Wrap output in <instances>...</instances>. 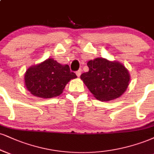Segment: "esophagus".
<instances>
[{"mask_svg": "<svg viewBox=\"0 0 154 154\" xmlns=\"http://www.w3.org/2000/svg\"><path fill=\"white\" fill-rule=\"evenodd\" d=\"M81 74H82V69H79L76 72V75H77V77H79V76L81 75Z\"/></svg>", "mask_w": 154, "mask_h": 154, "instance_id": "esophagus-1", "label": "esophagus"}]
</instances>
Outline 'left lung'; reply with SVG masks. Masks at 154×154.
I'll use <instances>...</instances> for the list:
<instances>
[{"label": "left lung", "mask_w": 154, "mask_h": 154, "mask_svg": "<svg viewBox=\"0 0 154 154\" xmlns=\"http://www.w3.org/2000/svg\"><path fill=\"white\" fill-rule=\"evenodd\" d=\"M89 71L80 78L96 99L109 101L119 97L128 86L130 75L123 64L96 58L88 62Z\"/></svg>", "instance_id": "1"}]
</instances>
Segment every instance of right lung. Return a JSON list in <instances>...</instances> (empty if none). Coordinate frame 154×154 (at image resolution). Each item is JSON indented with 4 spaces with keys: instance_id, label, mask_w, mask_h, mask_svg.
<instances>
[{
    "instance_id": "obj_1",
    "label": "right lung",
    "mask_w": 154,
    "mask_h": 154,
    "mask_svg": "<svg viewBox=\"0 0 154 154\" xmlns=\"http://www.w3.org/2000/svg\"><path fill=\"white\" fill-rule=\"evenodd\" d=\"M76 77L69 65H61L53 59H48L29 68L24 79L26 87L32 95L50 98L61 95L66 85Z\"/></svg>"
}]
</instances>
